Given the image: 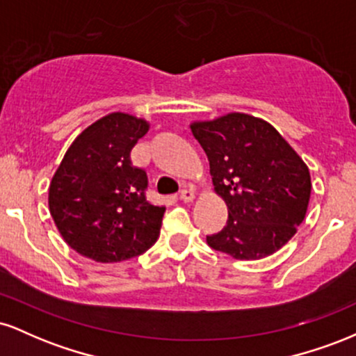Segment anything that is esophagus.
Listing matches in <instances>:
<instances>
[{
    "label": "esophagus",
    "mask_w": 356,
    "mask_h": 356,
    "mask_svg": "<svg viewBox=\"0 0 356 356\" xmlns=\"http://www.w3.org/2000/svg\"><path fill=\"white\" fill-rule=\"evenodd\" d=\"M179 199H181V201H184V202H192L195 199V194L191 189H184V191H181V195H179Z\"/></svg>",
    "instance_id": "34e87169"
}]
</instances>
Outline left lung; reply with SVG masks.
Wrapping results in <instances>:
<instances>
[{
    "label": "left lung",
    "instance_id": "1",
    "mask_svg": "<svg viewBox=\"0 0 356 356\" xmlns=\"http://www.w3.org/2000/svg\"><path fill=\"white\" fill-rule=\"evenodd\" d=\"M191 130L229 214L207 244L234 259H261L283 248L303 222L312 194L303 159L275 127L248 113L192 122Z\"/></svg>",
    "mask_w": 356,
    "mask_h": 356
}]
</instances>
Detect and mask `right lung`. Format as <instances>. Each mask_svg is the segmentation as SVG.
<instances>
[{
	"label": "right lung",
	"instance_id": "1",
	"mask_svg": "<svg viewBox=\"0 0 356 356\" xmlns=\"http://www.w3.org/2000/svg\"><path fill=\"white\" fill-rule=\"evenodd\" d=\"M149 122L113 112L87 127L68 147L48 191L50 214L72 249L97 263H118L157 241L165 207L145 199L147 174L130 150Z\"/></svg>",
	"mask_w": 356,
	"mask_h": 356
}]
</instances>
